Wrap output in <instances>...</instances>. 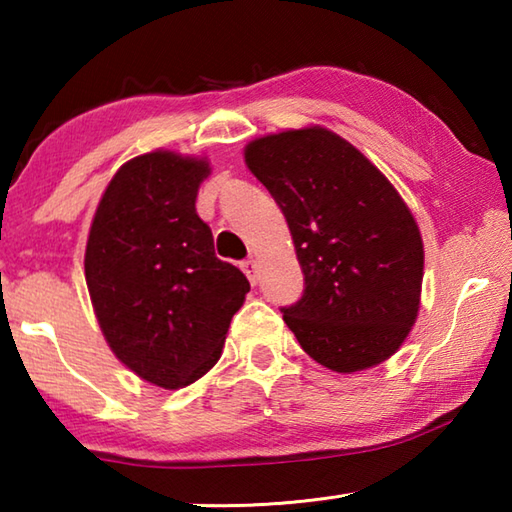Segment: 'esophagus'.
I'll return each mask as SVG.
<instances>
[{
  "label": "esophagus",
  "instance_id": "esophagus-1",
  "mask_svg": "<svg viewBox=\"0 0 512 512\" xmlns=\"http://www.w3.org/2000/svg\"><path fill=\"white\" fill-rule=\"evenodd\" d=\"M241 271H244L248 275L250 284H257V277H259V264L255 262V259H244L241 262Z\"/></svg>",
  "mask_w": 512,
  "mask_h": 512
}]
</instances>
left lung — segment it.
Returning <instances> with one entry per match:
<instances>
[{"mask_svg":"<svg viewBox=\"0 0 512 512\" xmlns=\"http://www.w3.org/2000/svg\"><path fill=\"white\" fill-rule=\"evenodd\" d=\"M289 223L305 275L282 318L336 372L386 361L418 316L424 250L413 214L375 164L325 128L266 135L246 149Z\"/></svg>","mask_w":512,"mask_h":512,"instance_id":"1","label":"left lung"}]
</instances>
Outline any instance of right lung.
<instances>
[{
    "mask_svg": "<svg viewBox=\"0 0 512 512\" xmlns=\"http://www.w3.org/2000/svg\"><path fill=\"white\" fill-rule=\"evenodd\" d=\"M207 162L155 151L121 167L94 214L85 280L101 332L135 375L162 388L203 377L221 357L250 282L214 255L196 214Z\"/></svg>",
    "mask_w": 512,
    "mask_h": 512,
    "instance_id": "1",
    "label": "right lung"
}]
</instances>
